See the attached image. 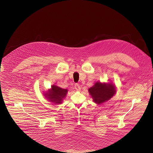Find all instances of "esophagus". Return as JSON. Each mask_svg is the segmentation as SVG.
Wrapping results in <instances>:
<instances>
[{
  "label": "esophagus",
  "instance_id": "1",
  "mask_svg": "<svg viewBox=\"0 0 153 153\" xmlns=\"http://www.w3.org/2000/svg\"><path fill=\"white\" fill-rule=\"evenodd\" d=\"M74 88L76 89L77 91H80L81 90V87H80V85L79 84H76L74 85Z\"/></svg>",
  "mask_w": 153,
  "mask_h": 153
}]
</instances>
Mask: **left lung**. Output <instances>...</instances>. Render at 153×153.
I'll return each mask as SVG.
<instances>
[{"instance_id":"8db88e82","label":"left lung","mask_w":153,"mask_h":153,"mask_svg":"<svg viewBox=\"0 0 153 153\" xmlns=\"http://www.w3.org/2000/svg\"><path fill=\"white\" fill-rule=\"evenodd\" d=\"M93 101L100 104L109 100L116 94V88L112 83H102L96 82L94 86L88 89Z\"/></svg>"}]
</instances>
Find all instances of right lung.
<instances>
[{
  "label": "right lung",
  "mask_w": 153,
  "mask_h": 153,
  "mask_svg": "<svg viewBox=\"0 0 153 153\" xmlns=\"http://www.w3.org/2000/svg\"><path fill=\"white\" fill-rule=\"evenodd\" d=\"M68 90L57 87L55 85L51 86V89L45 94V97L51 102L56 104H61L63 99L65 97Z\"/></svg>",
  "instance_id": "1"
}]
</instances>
